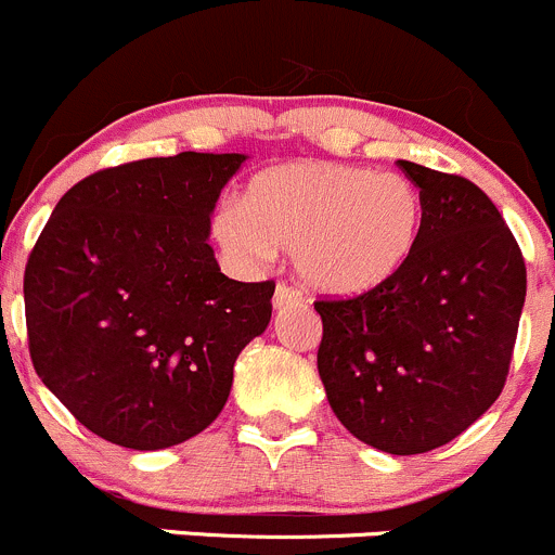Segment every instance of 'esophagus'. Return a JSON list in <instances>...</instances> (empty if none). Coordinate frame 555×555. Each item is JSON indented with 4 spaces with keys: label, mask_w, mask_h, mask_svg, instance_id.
<instances>
[{
    "label": "esophagus",
    "mask_w": 555,
    "mask_h": 555,
    "mask_svg": "<svg viewBox=\"0 0 555 555\" xmlns=\"http://www.w3.org/2000/svg\"><path fill=\"white\" fill-rule=\"evenodd\" d=\"M299 299H301L299 291H294L291 285L280 283L275 288V296H272V305H275V310H280V307H285V305H296Z\"/></svg>",
    "instance_id": "1"
}]
</instances>
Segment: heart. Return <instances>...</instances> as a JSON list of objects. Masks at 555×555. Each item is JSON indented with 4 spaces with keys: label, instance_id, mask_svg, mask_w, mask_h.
I'll list each match as a JSON object with an SVG mask.
<instances>
[{
    "label": "heart",
    "instance_id": "heart-1",
    "mask_svg": "<svg viewBox=\"0 0 555 555\" xmlns=\"http://www.w3.org/2000/svg\"><path fill=\"white\" fill-rule=\"evenodd\" d=\"M426 205L397 172L301 158L248 180L240 202L212 216L218 248L237 264L291 250L301 285L328 299H356L402 275L418 248Z\"/></svg>",
    "mask_w": 555,
    "mask_h": 555
}]
</instances>
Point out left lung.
Returning <instances> with one entry per match:
<instances>
[{"mask_svg": "<svg viewBox=\"0 0 555 555\" xmlns=\"http://www.w3.org/2000/svg\"><path fill=\"white\" fill-rule=\"evenodd\" d=\"M421 189L424 232L383 288L315 301L318 375L339 424L415 456L456 440L502 393L526 299V264L496 205L459 175L397 162Z\"/></svg>", "mask_w": 555, "mask_h": 555, "instance_id": "obj_1", "label": "left lung"}]
</instances>
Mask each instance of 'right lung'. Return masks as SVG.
I'll list each match as a JSON object with an SVG mask.
<instances>
[{
    "label": "right lung",
    "instance_id": "1",
    "mask_svg": "<svg viewBox=\"0 0 555 555\" xmlns=\"http://www.w3.org/2000/svg\"><path fill=\"white\" fill-rule=\"evenodd\" d=\"M245 153L142 158L59 199L24 275L26 328L48 391L113 446L162 451L205 431L234 361L264 334L275 283L227 278L207 245Z\"/></svg>",
    "mask_w": 555,
    "mask_h": 555
}]
</instances>
